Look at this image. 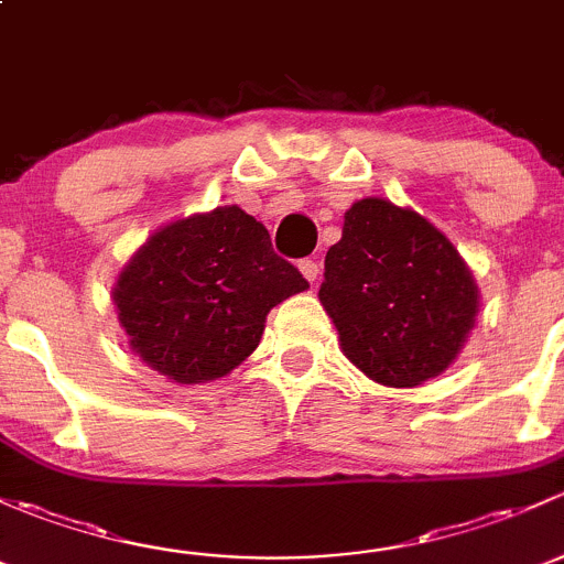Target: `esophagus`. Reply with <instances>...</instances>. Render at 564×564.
I'll return each instance as SVG.
<instances>
[{"instance_id": "1", "label": "esophagus", "mask_w": 564, "mask_h": 564, "mask_svg": "<svg viewBox=\"0 0 564 564\" xmlns=\"http://www.w3.org/2000/svg\"><path fill=\"white\" fill-rule=\"evenodd\" d=\"M299 269H301V274L306 276V280L317 282V276H321V260L304 258V260H299Z\"/></svg>"}]
</instances>
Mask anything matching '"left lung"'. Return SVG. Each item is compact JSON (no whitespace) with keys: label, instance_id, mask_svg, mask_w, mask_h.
<instances>
[{"label":"left lung","instance_id":"1","mask_svg":"<svg viewBox=\"0 0 564 564\" xmlns=\"http://www.w3.org/2000/svg\"><path fill=\"white\" fill-rule=\"evenodd\" d=\"M321 301L364 375L412 388L454 364L475 323L478 288L432 223L367 197L352 203L325 254Z\"/></svg>","mask_w":564,"mask_h":564}]
</instances>
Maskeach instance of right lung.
<instances>
[{
    "label": "right lung",
    "mask_w": 564,
    "mask_h": 564,
    "mask_svg": "<svg viewBox=\"0 0 564 564\" xmlns=\"http://www.w3.org/2000/svg\"><path fill=\"white\" fill-rule=\"evenodd\" d=\"M310 288L239 206L167 225L138 249L113 290L130 347L171 380L228 375L258 347L265 315Z\"/></svg>",
    "instance_id": "add662e5"
}]
</instances>
